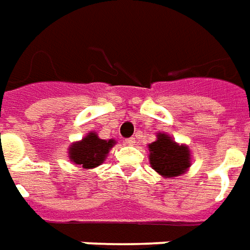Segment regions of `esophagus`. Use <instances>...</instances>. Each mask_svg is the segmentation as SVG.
Listing matches in <instances>:
<instances>
[{"label": "esophagus", "instance_id": "obj_1", "mask_svg": "<svg viewBox=\"0 0 250 250\" xmlns=\"http://www.w3.org/2000/svg\"><path fill=\"white\" fill-rule=\"evenodd\" d=\"M134 143H136V140H134V137H129V139L125 140V144H126V145H133Z\"/></svg>", "mask_w": 250, "mask_h": 250}]
</instances>
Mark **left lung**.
I'll use <instances>...</instances> for the list:
<instances>
[{
	"mask_svg": "<svg viewBox=\"0 0 250 250\" xmlns=\"http://www.w3.org/2000/svg\"><path fill=\"white\" fill-rule=\"evenodd\" d=\"M149 152L152 168L166 178L178 176L190 167L188 148L176 144L167 134H157L156 141L149 144Z\"/></svg>",
	"mask_w": 250,
	"mask_h": 250,
	"instance_id": "1",
	"label": "left lung"
}]
</instances>
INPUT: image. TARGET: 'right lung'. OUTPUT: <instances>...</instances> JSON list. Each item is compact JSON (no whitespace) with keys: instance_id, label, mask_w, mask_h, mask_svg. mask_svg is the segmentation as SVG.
Here are the masks:
<instances>
[{"instance_id":"add662e5","label":"right lung","mask_w":250,"mask_h":250,"mask_svg":"<svg viewBox=\"0 0 250 250\" xmlns=\"http://www.w3.org/2000/svg\"><path fill=\"white\" fill-rule=\"evenodd\" d=\"M113 145L114 140H101L95 133H88L82 141L72 144L68 153L75 164L88 169L104 163Z\"/></svg>"}]
</instances>
